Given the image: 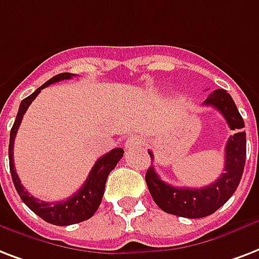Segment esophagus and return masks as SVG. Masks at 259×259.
<instances>
[{"label": "esophagus", "instance_id": "1", "mask_svg": "<svg viewBox=\"0 0 259 259\" xmlns=\"http://www.w3.org/2000/svg\"><path fill=\"white\" fill-rule=\"evenodd\" d=\"M140 144H141V138L138 137V136H132V137H129L127 140H126L125 147L133 148V147H136V145H140Z\"/></svg>", "mask_w": 259, "mask_h": 259}]
</instances>
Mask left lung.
<instances>
[{
  "instance_id": "8db88e82",
  "label": "left lung",
  "mask_w": 259,
  "mask_h": 259,
  "mask_svg": "<svg viewBox=\"0 0 259 259\" xmlns=\"http://www.w3.org/2000/svg\"><path fill=\"white\" fill-rule=\"evenodd\" d=\"M204 104L220 111L231 130H235L227 141L224 172L212 185L201 189L171 186L161 181L153 165L148 168L145 175L148 189L156 205L164 212L187 219L209 216L226 204L239 186L246 161V132L242 130L244 122L231 95L224 90L213 91ZM149 155L153 159L152 152Z\"/></svg>"
}]
</instances>
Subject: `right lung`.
Masks as SVG:
<instances>
[{
	"label": "right lung",
	"mask_w": 259,
	"mask_h": 259,
	"mask_svg": "<svg viewBox=\"0 0 259 259\" xmlns=\"http://www.w3.org/2000/svg\"><path fill=\"white\" fill-rule=\"evenodd\" d=\"M73 76H74L73 73H59L50 78L49 81L45 82L42 87H39L33 94L29 95L28 98H25L20 103L19 112L16 116L15 123L12 126L11 138H9V168H11L12 181H13L16 190L19 193L20 198L33 213H36L37 216L42 217L45 222L54 224V226H70V224L88 220L90 217L94 216L102 202V198H103L104 186L107 182L108 174L115 168L118 161L121 160L123 156L122 148H115L111 152L102 156L95 163L87 181L80 187V190L76 191L72 197H69L68 200L59 201V202H45V201L37 200L32 195H29L28 191L23 187L17 174H16L15 163H13V144H15L16 133L19 130L21 119H23L27 108L29 107V104L32 103L33 99L36 98L43 88H46L54 82L61 81V80H69Z\"/></svg>",
	"instance_id": "add662e5"
}]
</instances>
